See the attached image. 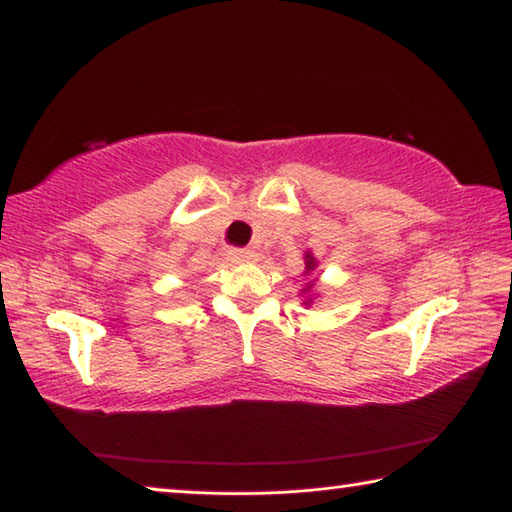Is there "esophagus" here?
Here are the masks:
<instances>
[{"label":"esophagus","mask_w":512,"mask_h":512,"mask_svg":"<svg viewBox=\"0 0 512 512\" xmlns=\"http://www.w3.org/2000/svg\"><path fill=\"white\" fill-rule=\"evenodd\" d=\"M228 257L233 262H248V259H253V253L248 248H228Z\"/></svg>","instance_id":"34e87169"}]
</instances>
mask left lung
<instances>
[{"label":"left lung","instance_id":"obj_1","mask_svg":"<svg viewBox=\"0 0 512 512\" xmlns=\"http://www.w3.org/2000/svg\"><path fill=\"white\" fill-rule=\"evenodd\" d=\"M306 268H308V270H312V268H314V257H310V255H308V262H306ZM310 286H312V284H310ZM310 286H308V288H310Z\"/></svg>","mask_w":512,"mask_h":512}]
</instances>
